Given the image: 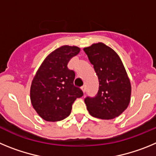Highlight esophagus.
I'll return each instance as SVG.
<instances>
[{
  "label": "esophagus",
  "instance_id": "34e87169",
  "mask_svg": "<svg viewBox=\"0 0 156 156\" xmlns=\"http://www.w3.org/2000/svg\"><path fill=\"white\" fill-rule=\"evenodd\" d=\"M81 90H83V93H85V91H86V87L83 86L82 87H81Z\"/></svg>",
  "mask_w": 156,
  "mask_h": 156
}]
</instances>
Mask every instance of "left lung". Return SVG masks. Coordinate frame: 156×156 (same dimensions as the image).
I'll return each mask as SVG.
<instances>
[{
    "mask_svg": "<svg viewBox=\"0 0 156 156\" xmlns=\"http://www.w3.org/2000/svg\"><path fill=\"white\" fill-rule=\"evenodd\" d=\"M83 51L99 80L97 95L84 100L89 113L101 119L118 117L126 109L131 96V84L122 60L112 48L101 42Z\"/></svg>",
    "mask_w": 156,
    "mask_h": 156,
    "instance_id": "1",
    "label": "left lung"
}]
</instances>
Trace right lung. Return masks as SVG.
<instances>
[{
    "label": "right lung",
    "instance_id": "right-lung-1",
    "mask_svg": "<svg viewBox=\"0 0 156 156\" xmlns=\"http://www.w3.org/2000/svg\"><path fill=\"white\" fill-rule=\"evenodd\" d=\"M80 51L79 47L63 45L49 54L37 69L30 87V101L43 119L57 122L66 119L73 103L83 94L73 84L75 73L67 67Z\"/></svg>",
    "mask_w": 156,
    "mask_h": 156
}]
</instances>
